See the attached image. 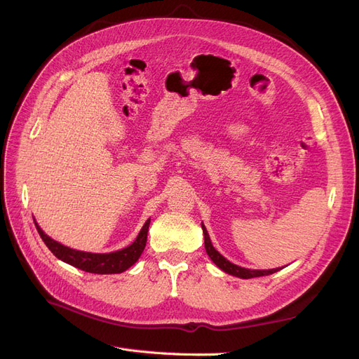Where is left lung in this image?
Returning <instances> with one entry per match:
<instances>
[{
	"mask_svg": "<svg viewBox=\"0 0 359 359\" xmlns=\"http://www.w3.org/2000/svg\"><path fill=\"white\" fill-rule=\"evenodd\" d=\"M202 231H203V238H205V250L208 256L211 257L212 262L219 266L224 273L235 276V277H240V278H253V277H262V276H269V274H274L278 271V268L276 269H247L243 266H238L232 262H229L226 257H223L217 250L212 247L211 240H210V235L206 232L205 226L202 223Z\"/></svg>",
	"mask_w": 359,
	"mask_h": 359,
	"instance_id": "1",
	"label": "left lung"
}]
</instances>
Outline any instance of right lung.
Segmentation results:
<instances>
[{
    "label": "right lung",
    "instance_id": "right-lung-1",
    "mask_svg": "<svg viewBox=\"0 0 359 359\" xmlns=\"http://www.w3.org/2000/svg\"><path fill=\"white\" fill-rule=\"evenodd\" d=\"M149 222L144 224L142 229H140L136 240L130 244L128 247L118 250V252L112 253H88V252H79V250H73L70 247L62 245L52 240L45 232L41 231V227L36 223L37 232L41 236L43 243L50 252L55 255L62 262H66L74 268H79L85 273H93V274H119L124 273L132 265L136 264V260L142 255L144 248L147 245V236H148V227Z\"/></svg>",
    "mask_w": 359,
    "mask_h": 359
}]
</instances>
